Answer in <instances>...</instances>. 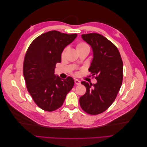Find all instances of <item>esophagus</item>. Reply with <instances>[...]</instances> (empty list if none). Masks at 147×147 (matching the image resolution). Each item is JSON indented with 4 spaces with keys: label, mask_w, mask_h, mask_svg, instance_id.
I'll use <instances>...</instances> for the list:
<instances>
[{
    "label": "esophagus",
    "mask_w": 147,
    "mask_h": 147,
    "mask_svg": "<svg viewBox=\"0 0 147 147\" xmlns=\"http://www.w3.org/2000/svg\"><path fill=\"white\" fill-rule=\"evenodd\" d=\"M74 82H75V83L76 84H77V85H79V84H81L80 81L78 80H77V79H75V80H74Z\"/></svg>",
    "instance_id": "34e87169"
}]
</instances>
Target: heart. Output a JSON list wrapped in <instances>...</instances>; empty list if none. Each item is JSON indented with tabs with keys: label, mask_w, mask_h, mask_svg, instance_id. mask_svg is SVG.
Segmentation results:
<instances>
[{
	"label": "heart",
	"mask_w": 147,
	"mask_h": 147,
	"mask_svg": "<svg viewBox=\"0 0 147 147\" xmlns=\"http://www.w3.org/2000/svg\"><path fill=\"white\" fill-rule=\"evenodd\" d=\"M76 50H77V51L78 53L82 51H84V50H90V47H89L88 44L86 43L80 42L77 44V46H76ZM66 50H67V48H65L64 50H63V51L62 52V54H61L62 58H63V57H64Z\"/></svg>",
	"instance_id": "heart-1"
}]
</instances>
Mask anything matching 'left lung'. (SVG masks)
<instances>
[{
    "mask_svg": "<svg viewBox=\"0 0 147 147\" xmlns=\"http://www.w3.org/2000/svg\"><path fill=\"white\" fill-rule=\"evenodd\" d=\"M82 38L91 47L93 58L89 72L96 75L97 83L81 82L86 91L79 102L84 112L98 115L112 104L121 86L123 61L117 47L103 35L91 33L82 35Z\"/></svg>",
    "mask_w": 147,
    "mask_h": 147,
    "instance_id": "obj_1",
    "label": "left lung"
}]
</instances>
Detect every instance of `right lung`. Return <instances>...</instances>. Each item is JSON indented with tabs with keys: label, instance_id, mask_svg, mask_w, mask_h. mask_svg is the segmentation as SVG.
I'll list each match as a JSON object with an SVG mask.
<instances>
[{
	"label": "right lung",
	"instance_id": "1",
	"mask_svg": "<svg viewBox=\"0 0 147 147\" xmlns=\"http://www.w3.org/2000/svg\"><path fill=\"white\" fill-rule=\"evenodd\" d=\"M57 30L49 31L35 38L26 53L23 75L28 91L40 108L52 112L62 106L74 85V79L64 80L55 74L64 49L77 37Z\"/></svg>",
	"mask_w": 147,
	"mask_h": 147
}]
</instances>
